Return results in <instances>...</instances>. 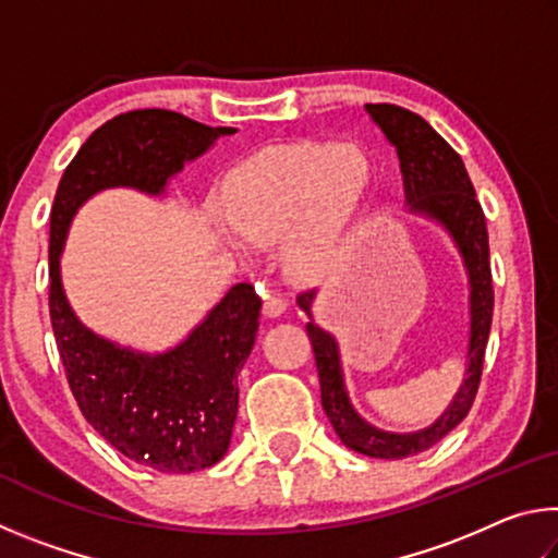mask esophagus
<instances>
[{"mask_svg": "<svg viewBox=\"0 0 558 558\" xmlns=\"http://www.w3.org/2000/svg\"><path fill=\"white\" fill-rule=\"evenodd\" d=\"M286 310H288V300L280 295H268L266 302H263V315L266 317H280L286 315Z\"/></svg>", "mask_w": 558, "mask_h": 558, "instance_id": "obj_1", "label": "esophagus"}]
</instances>
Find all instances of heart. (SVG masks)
Listing matches in <instances>:
<instances>
[{
	"label": "heart",
	"mask_w": 558,
	"mask_h": 558,
	"mask_svg": "<svg viewBox=\"0 0 558 558\" xmlns=\"http://www.w3.org/2000/svg\"><path fill=\"white\" fill-rule=\"evenodd\" d=\"M372 186V165L354 145L300 143L241 165L221 204L253 243H280L290 278L323 282L344 266Z\"/></svg>",
	"instance_id": "heart-1"
}]
</instances>
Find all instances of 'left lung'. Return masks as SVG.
<instances>
[{"instance_id": "obj_1", "label": "left lung", "mask_w": 558, "mask_h": 558, "mask_svg": "<svg viewBox=\"0 0 558 558\" xmlns=\"http://www.w3.org/2000/svg\"><path fill=\"white\" fill-rule=\"evenodd\" d=\"M366 112L374 118L376 125L384 130L389 143L396 147L401 159V174L405 202L411 211L426 214L440 221L456 239L458 248L465 260L470 276V349H468V379L448 411L433 423L430 428L418 433H386L362 421L347 399L342 366H339V352L332 335L319 329L315 323H307V337L313 342L315 364L319 374V393H323V409L332 423L335 433L347 448L362 456L381 460H401L418 456L442 440L448 433L465 418L477 396L480 376H483L485 349L493 325L495 290L493 270H489V243L487 223L483 206L475 196L468 169L460 155L433 130L426 120L415 112L391 102H369ZM315 290H302L298 305L310 315Z\"/></svg>"}]
</instances>
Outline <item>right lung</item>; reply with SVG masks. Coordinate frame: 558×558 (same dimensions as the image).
Listing matches in <instances>:
<instances>
[{"instance_id":"right-lung-1","label":"right lung","mask_w":558,"mask_h":558,"mask_svg":"<svg viewBox=\"0 0 558 558\" xmlns=\"http://www.w3.org/2000/svg\"><path fill=\"white\" fill-rule=\"evenodd\" d=\"M233 128H209L174 110H130L83 143L56 189L49 243V310L65 379L86 421L122 456L157 472L211 468L229 450L239 372L258 332L260 298L233 286L172 352L120 349L78 323L63 295L59 258L78 206L100 189L165 192L167 179Z\"/></svg>"}]
</instances>
